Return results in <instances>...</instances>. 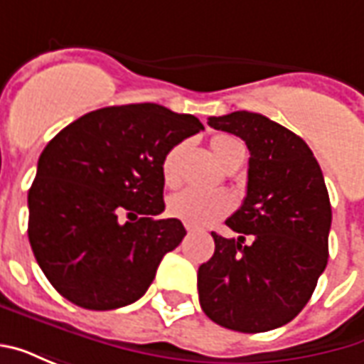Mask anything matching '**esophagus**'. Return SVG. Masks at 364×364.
Listing matches in <instances>:
<instances>
[{"label":"esophagus","instance_id":"esophagus-1","mask_svg":"<svg viewBox=\"0 0 364 364\" xmlns=\"http://www.w3.org/2000/svg\"><path fill=\"white\" fill-rule=\"evenodd\" d=\"M185 228H187V232H189V234H191V232H195V228H193V226H189V224H187Z\"/></svg>","mask_w":364,"mask_h":364}]
</instances>
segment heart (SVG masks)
<instances>
[{"label": "heart", "instance_id": "b5f03b06", "mask_svg": "<svg viewBox=\"0 0 364 364\" xmlns=\"http://www.w3.org/2000/svg\"><path fill=\"white\" fill-rule=\"evenodd\" d=\"M187 150V144H175L161 159V179L167 187H175L181 181V161ZM210 150L216 161L224 169L242 164L245 158L244 144L232 136H214L210 140ZM232 208V198L224 193H198L185 189L167 198V213L177 220L189 226H208L220 220Z\"/></svg>", "mask_w": 364, "mask_h": 364}]
</instances>
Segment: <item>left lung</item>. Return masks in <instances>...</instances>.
<instances>
[{
	"label": "left lung",
	"mask_w": 364,
	"mask_h": 364,
	"mask_svg": "<svg viewBox=\"0 0 364 364\" xmlns=\"http://www.w3.org/2000/svg\"><path fill=\"white\" fill-rule=\"evenodd\" d=\"M216 130L240 136L250 150L247 195L213 232L214 255L198 267L203 312L222 328L259 333L294 320L328 265L331 205L308 144L259 112L210 117Z\"/></svg>",
	"instance_id": "obj_1"
}]
</instances>
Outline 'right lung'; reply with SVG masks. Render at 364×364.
<instances>
[{
    "mask_svg": "<svg viewBox=\"0 0 364 364\" xmlns=\"http://www.w3.org/2000/svg\"><path fill=\"white\" fill-rule=\"evenodd\" d=\"M156 103L83 114L44 148L28 189V242L60 294L87 310L136 302L185 237L164 213L161 159L203 130Z\"/></svg>",
    "mask_w": 364,
    "mask_h": 364,
    "instance_id": "obj_1",
    "label": "right lung"
}]
</instances>
